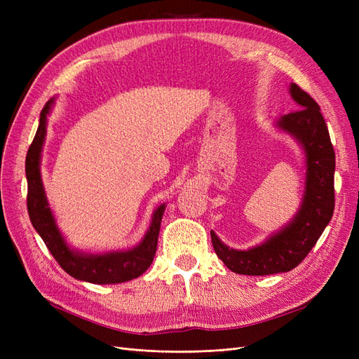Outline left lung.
Segmentation results:
<instances>
[{
    "mask_svg": "<svg viewBox=\"0 0 359 359\" xmlns=\"http://www.w3.org/2000/svg\"><path fill=\"white\" fill-rule=\"evenodd\" d=\"M289 93L298 104L278 118L277 127L295 137L306 154V190L297 215L283 229L248 250H235L211 231V241L223 264L236 274L269 276L298 266L318 243L334 212L335 153L319 104L311 95L290 83Z\"/></svg>",
    "mask_w": 359,
    "mask_h": 359,
    "instance_id": "8db88e82",
    "label": "left lung"
}]
</instances>
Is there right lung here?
Masks as SVG:
<instances>
[{
    "instance_id": "add662e5",
    "label": "right lung",
    "mask_w": 359,
    "mask_h": 359,
    "mask_svg": "<svg viewBox=\"0 0 359 359\" xmlns=\"http://www.w3.org/2000/svg\"><path fill=\"white\" fill-rule=\"evenodd\" d=\"M52 104L53 99H50L41 109L37 133L29 145L25 160L28 181L27 206L32 226L41 236V240L45 241L49 252L55 257L60 266L74 278L94 285H115L142 276L149 265L153 264V259L156 256L165 203L160 205L154 211L153 220H151L149 229L147 231L144 240L133 248L102 255L81 253L78 250L70 248L61 235L55 219H53L40 175L41 149L46 137V121Z\"/></svg>"
}]
</instances>
